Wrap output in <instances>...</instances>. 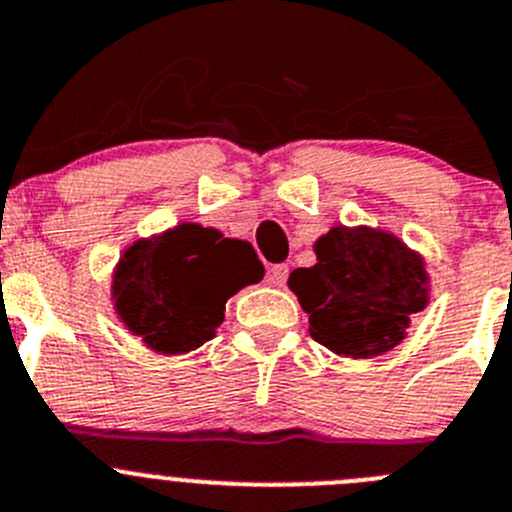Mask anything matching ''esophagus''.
I'll return each mask as SVG.
<instances>
[{
  "mask_svg": "<svg viewBox=\"0 0 512 512\" xmlns=\"http://www.w3.org/2000/svg\"><path fill=\"white\" fill-rule=\"evenodd\" d=\"M288 265H272L270 270H267V283L275 285V288H283L285 280H288Z\"/></svg>",
  "mask_w": 512,
  "mask_h": 512,
  "instance_id": "34e87169",
  "label": "esophagus"
}]
</instances>
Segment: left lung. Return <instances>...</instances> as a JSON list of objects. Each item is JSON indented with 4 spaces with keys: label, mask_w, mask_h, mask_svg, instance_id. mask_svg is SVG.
<instances>
[{
    "label": "left lung",
    "mask_w": 512,
    "mask_h": 512,
    "mask_svg": "<svg viewBox=\"0 0 512 512\" xmlns=\"http://www.w3.org/2000/svg\"><path fill=\"white\" fill-rule=\"evenodd\" d=\"M315 265L288 285L308 313L310 336L338 356L371 358L407 338L409 318L429 303L422 255L374 227H333L313 245Z\"/></svg>",
    "instance_id": "left-lung-1"
}]
</instances>
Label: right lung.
<instances>
[{
	"mask_svg": "<svg viewBox=\"0 0 512 512\" xmlns=\"http://www.w3.org/2000/svg\"><path fill=\"white\" fill-rule=\"evenodd\" d=\"M262 275L250 242L181 222L123 250L113 270V308L151 351L174 356L212 341L227 300Z\"/></svg>",
	"mask_w": 512,
	"mask_h": 512,
	"instance_id": "1",
	"label": "right lung"
}]
</instances>
